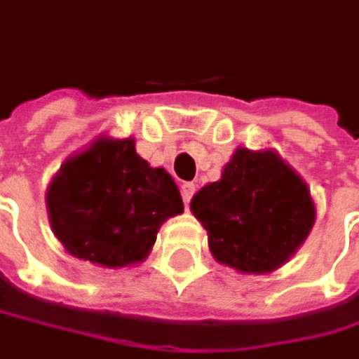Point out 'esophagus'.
<instances>
[{
	"instance_id": "1",
	"label": "esophagus",
	"mask_w": 359,
	"mask_h": 359,
	"mask_svg": "<svg viewBox=\"0 0 359 359\" xmlns=\"http://www.w3.org/2000/svg\"><path fill=\"white\" fill-rule=\"evenodd\" d=\"M194 194H196V185H194V184H184V185H182V197H184L185 205H189V201H191Z\"/></svg>"
}]
</instances>
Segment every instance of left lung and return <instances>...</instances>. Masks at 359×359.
<instances>
[{
  "label": "left lung",
  "instance_id": "obj_1",
  "mask_svg": "<svg viewBox=\"0 0 359 359\" xmlns=\"http://www.w3.org/2000/svg\"><path fill=\"white\" fill-rule=\"evenodd\" d=\"M191 211L219 263L263 275L288 261L314 223L306 184L273 151L239 148L219 182L199 189Z\"/></svg>",
  "mask_w": 359,
  "mask_h": 359
}]
</instances>
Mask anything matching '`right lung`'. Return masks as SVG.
<instances>
[{"mask_svg":"<svg viewBox=\"0 0 359 359\" xmlns=\"http://www.w3.org/2000/svg\"><path fill=\"white\" fill-rule=\"evenodd\" d=\"M47 209L67 251L114 269L146 259L160 225L184 203L172 175L142 160L132 138H100L62 163Z\"/></svg>","mask_w":359,"mask_h":359,"instance_id":"obj_1","label":"right lung"}]
</instances>
